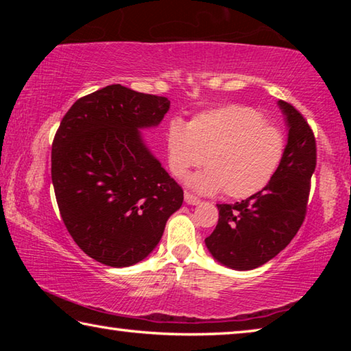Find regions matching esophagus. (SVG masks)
Listing matches in <instances>:
<instances>
[{
	"mask_svg": "<svg viewBox=\"0 0 351 351\" xmlns=\"http://www.w3.org/2000/svg\"><path fill=\"white\" fill-rule=\"evenodd\" d=\"M184 201H186L187 204H192V206L201 203V199L195 197V195H192L190 192H184Z\"/></svg>",
	"mask_w": 351,
	"mask_h": 351,
	"instance_id": "obj_1",
	"label": "esophagus"
}]
</instances>
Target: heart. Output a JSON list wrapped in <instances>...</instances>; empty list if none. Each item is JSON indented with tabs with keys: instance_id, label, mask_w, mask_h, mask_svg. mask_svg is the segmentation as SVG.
<instances>
[{
	"instance_id": "1",
	"label": "heart",
	"mask_w": 351,
	"mask_h": 351,
	"mask_svg": "<svg viewBox=\"0 0 351 351\" xmlns=\"http://www.w3.org/2000/svg\"><path fill=\"white\" fill-rule=\"evenodd\" d=\"M170 171L182 178L193 167L207 169L189 180L201 193L223 192L245 199L274 180L287 153L283 130L265 122L246 105H226L193 116L187 125L171 119L165 132Z\"/></svg>"
}]
</instances>
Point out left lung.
<instances>
[{
	"label": "left lung",
	"mask_w": 351,
	"mask_h": 351,
	"mask_svg": "<svg viewBox=\"0 0 351 351\" xmlns=\"http://www.w3.org/2000/svg\"><path fill=\"white\" fill-rule=\"evenodd\" d=\"M288 125L283 162L260 193L235 204H217L218 224L204 240L212 257L237 271L265 265L283 251L305 219L316 139L305 117L278 100Z\"/></svg>",
	"instance_id": "left-lung-1"
}]
</instances>
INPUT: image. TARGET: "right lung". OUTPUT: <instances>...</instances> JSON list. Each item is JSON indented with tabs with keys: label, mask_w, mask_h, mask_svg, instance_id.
Listing matches in <instances>:
<instances>
[{
	"label": "right lung",
	"mask_w": 351,
	"mask_h": 351,
	"mask_svg": "<svg viewBox=\"0 0 351 351\" xmlns=\"http://www.w3.org/2000/svg\"><path fill=\"white\" fill-rule=\"evenodd\" d=\"M167 97L110 85L80 97L62 119L51 154L58 210L83 252L111 268L144 260L184 192L139 130L159 125Z\"/></svg>",
	"instance_id": "obj_1"
}]
</instances>
